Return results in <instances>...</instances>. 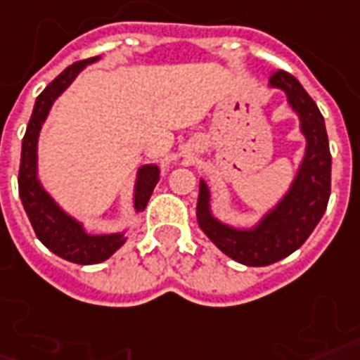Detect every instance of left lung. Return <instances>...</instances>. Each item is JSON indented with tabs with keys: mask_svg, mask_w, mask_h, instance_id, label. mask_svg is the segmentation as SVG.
Wrapping results in <instances>:
<instances>
[{
	"mask_svg": "<svg viewBox=\"0 0 360 360\" xmlns=\"http://www.w3.org/2000/svg\"><path fill=\"white\" fill-rule=\"evenodd\" d=\"M269 87L286 95L305 137V153L288 191L252 227H234L215 217L212 191L204 179L196 204V219L204 234L223 254L248 267H265L294 254L321 221L330 198L332 156L319 106L288 72H275Z\"/></svg>",
	"mask_w": 360,
	"mask_h": 360,
	"instance_id": "1",
	"label": "left lung"
}]
</instances>
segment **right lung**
Segmentation results:
<instances>
[{"instance_id": "obj_1", "label": "right lung", "mask_w": 360, "mask_h": 360, "mask_svg": "<svg viewBox=\"0 0 360 360\" xmlns=\"http://www.w3.org/2000/svg\"><path fill=\"white\" fill-rule=\"evenodd\" d=\"M101 60V57L87 58L74 63L58 74L51 84L45 87L36 98L22 139V153H20V169H18V194L36 231L41 244L49 248L53 254L63 257L66 262L79 263V265H93L108 259L114 252H118L127 240V229L118 233L93 234L85 229L84 221L68 214L51 194L47 193L38 173V139L41 126L49 116L51 106L55 105L63 93L70 87L78 74L87 65ZM160 167L156 164H145L137 169L135 185H133V210L141 214L148 204L154 187L160 181Z\"/></svg>"}]
</instances>
